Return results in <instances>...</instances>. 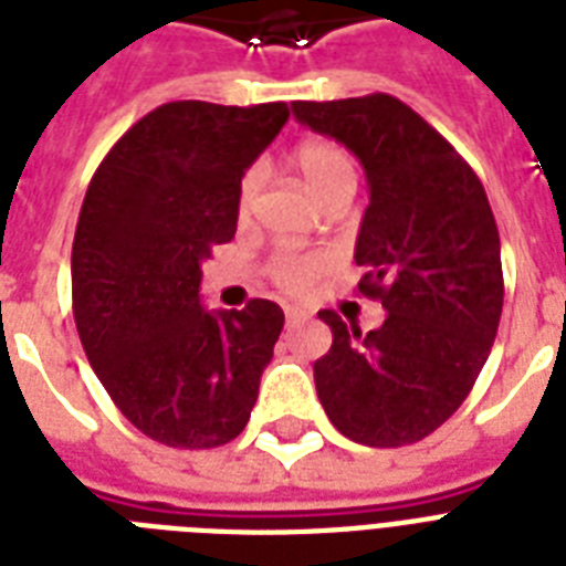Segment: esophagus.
<instances>
[{"instance_id": "obj_1", "label": "esophagus", "mask_w": 566, "mask_h": 566, "mask_svg": "<svg viewBox=\"0 0 566 566\" xmlns=\"http://www.w3.org/2000/svg\"><path fill=\"white\" fill-rule=\"evenodd\" d=\"M308 317V314H305V311L302 308H287L284 311V323H287V328L291 326H296V323H302V319Z\"/></svg>"}]
</instances>
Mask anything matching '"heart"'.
I'll list each match as a JSON object with an SVG mask.
<instances>
[{
    "mask_svg": "<svg viewBox=\"0 0 566 566\" xmlns=\"http://www.w3.org/2000/svg\"><path fill=\"white\" fill-rule=\"evenodd\" d=\"M293 170L300 172L305 188L319 205H332L337 199H353L355 185H358V172H355L353 155L346 153L344 146L335 140H305L293 149L291 155ZM258 190V172L249 170L240 179L238 188V217L247 220L255 202ZM270 279H273L282 291L302 293L308 291L311 284L317 282L323 270H326V258L317 252H279L270 258Z\"/></svg>",
    "mask_w": 566,
    "mask_h": 566,
    "instance_id": "1",
    "label": "heart"
}]
</instances>
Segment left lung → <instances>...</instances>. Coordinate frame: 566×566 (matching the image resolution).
Segmentation results:
<instances>
[{
    "label": "left lung",
    "instance_id": "8db88e82",
    "mask_svg": "<svg viewBox=\"0 0 566 566\" xmlns=\"http://www.w3.org/2000/svg\"><path fill=\"white\" fill-rule=\"evenodd\" d=\"M291 108L367 172L358 291L387 311L367 335L319 311L332 328V349L314 361L319 402L355 443H417L461 408L500 328L505 284L488 193L447 137L396 96Z\"/></svg>",
    "mask_w": 566,
    "mask_h": 566
}]
</instances>
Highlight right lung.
<instances>
[{"instance_id": "1", "label": "right lung", "mask_w": 566, "mask_h": 566, "mask_svg": "<svg viewBox=\"0 0 566 566\" xmlns=\"http://www.w3.org/2000/svg\"><path fill=\"white\" fill-rule=\"evenodd\" d=\"M291 117L284 102H167L111 146L73 240V314L84 353L123 417L176 449L247 429L284 314L199 302L202 261L238 229L243 172Z\"/></svg>"}]
</instances>
